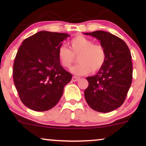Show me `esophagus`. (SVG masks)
Returning <instances> with one entry per match:
<instances>
[{
	"label": "esophagus",
	"instance_id": "obj_1",
	"mask_svg": "<svg viewBox=\"0 0 146 146\" xmlns=\"http://www.w3.org/2000/svg\"><path fill=\"white\" fill-rule=\"evenodd\" d=\"M80 78L79 77H76V76H73L72 78V80L73 82H77L78 80H79Z\"/></svg>",
	"mask_w": 146,
	"mask_h": 146
}]
</instances>
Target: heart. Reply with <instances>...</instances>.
Returning a JSON list of instances; mask_svg holds the SVG:
<instances>
[{"instance_id":"heart-1","label":"heart","mask_w":146,"mask_h":146,"mask_svg":"<svg viewBox=\"0 0 146 146\" xmlns=\"http://www.w3.org/2000/svg\"><path fill=\"white\" fill-rule=\"evenodd\" d=\"M70 50L61 46L58 50V58L63 67L70 68L78 56V64L71 70L77 76H82L93 72L98 71L104 64L106 52L101 44H94L90 38L82 35H78L68 42Z\"/></svg>"}]
</instances>
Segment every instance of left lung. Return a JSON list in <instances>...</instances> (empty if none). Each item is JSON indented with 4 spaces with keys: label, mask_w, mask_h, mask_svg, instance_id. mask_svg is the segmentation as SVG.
Masks as SVG:
<instances>
[{
    "label": "left lung",
    "mask_w": 146,
    "mask_h": 146,
    "mask_svg": "<svg viewBox=\"0 0 146 146\" xmlns=\"http://www.w3.org/2000/svg\"><path fill=\"white\" fill-rule=\"evenodd\" d=\"M100 41L106 52L104 64L96 74L88 76L84 96L91 108L107 113L120 107L132 81V62L128 46L119 37L102 31L84 33Z\"/></svg>",
    "instance_id": "1"
}]
</instances>
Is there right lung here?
<instances>
[{
  "instance_id": "1",
  "label": "right lung",
  "mask_w": 146,
  "mask_h": 146,
  "mask_svg": "<svg viewBox=\"0 0 146 146\" xmlns=\"http://www.w3.org/2000/svg\"><path fill=\"white\" fill-rule=\"evenodd\" d=\"M70 35L40 31L26 38L16 55L13 78L22 102L37 111L52 108L72 80L58 58V50Z\"/></svg>"
}]
</instances>
